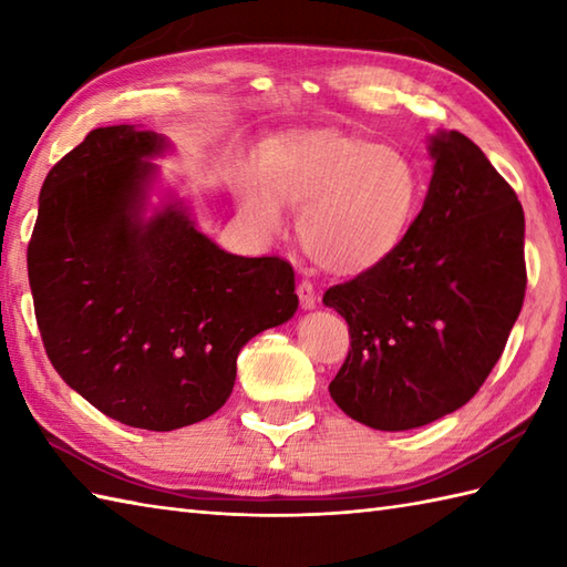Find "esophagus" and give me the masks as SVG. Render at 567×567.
<instances>
[{
	"label": "esophagus",
	"mask_w": 567,
	"mask_h": 567,
	"mask_svg": "<svg viewBox=\"0 0 567 567\" xmlns=\"http://www.w3.org/2000/svg\"><path fill=\"white\" fill-rule=\"evenodd\" d=\"M297 295H299V305H302V309H315L317 307L315 285H311L309 280H302L297 285Z\"/></svg>",
	"instance_id": "34e87169"
}]
</instances>
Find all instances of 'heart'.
Instances as JSON below:
<instances>
[{
  "label": "heart",
  "instance_id": "heart-1",
  "mask_svg": "<svg viewBox=\"0 0 567 567\" xmlns=\"http://www.w3.org/2000/svg\"><path fill=\"white\" fill-rule=\"evenodd\" d=\"M240 204L265 236L302 207L299 244L319 268L360 275L400 248L421 207V177L400 148L317 128L295 134L240 185Z\"/></svg>",
  "mask_w": 567,
  "mask_h": 567
}]
</instances>
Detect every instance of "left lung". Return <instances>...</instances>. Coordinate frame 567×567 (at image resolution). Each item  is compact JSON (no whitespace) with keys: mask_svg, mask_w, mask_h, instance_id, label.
I'll use <instances>...</instances> for the list:
<instances>
[{"mask_svg":"<svg viewBox=\"0 0 567 567\" xmlns=\"http://www.w3.org/2000/svg\"><path fill=\"white\" fill-rule=\"evenodd\" d=\"M429 155L424 207L400 248L323 295L351 331L329 392L378 431L419 429L461 409L524 305V209L514 189L461 131L429 136Z\"/></svg>","mask_w":567,"mask_h":567,"instance_id":"left-lung-1","label":"left lung"}]
</instances>
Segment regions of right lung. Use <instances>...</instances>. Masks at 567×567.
Wrapping results in <instances>:
<instances>
[{
	"instance_id": "1",
	"label": "right lung",
	"mask_w": 567,
	"mask_h": 567,
	"mask_svg": "<svg viewBox=\"0 0 567 567\" xmlns=\"http://www.w3.org/2000/svg\"><path fill=\"white\" fill-rule=\"evenodd\" d=\"M171 141L141 126L94 128L48 173L29 244V285L58 375L126 426L173 431L212 416L252 336L290 321L295 270L244 258L197 228L165 192Z\"/></svg>"
}]
</instances>
